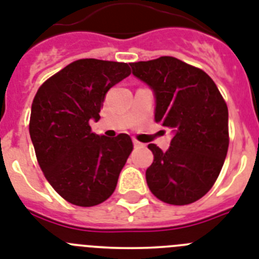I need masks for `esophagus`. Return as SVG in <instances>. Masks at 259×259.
<instances>
[{
	"label": "esophagus",
	"mask_w": 259,
	"mask_h": 259,
	"mask_svg": "<svg viewBox=\"0 0 259 259\" xmlns=\"http://www.w3.org/2000/svg\"><path fill=\"white\" fill-rule=\"evenodd\" d=\"M134 145L136 147V148H142V147H144V144H143V143H140V142H138L136 139H134Z\"/></svg>",
	"instance_id": "34e87169"
}]
</instances>
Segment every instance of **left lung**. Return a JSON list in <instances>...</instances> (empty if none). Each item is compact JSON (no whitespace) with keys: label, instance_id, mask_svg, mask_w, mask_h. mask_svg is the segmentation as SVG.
<instances>
[{"label":"left lung","instance_id":"left-lung-1","mask_svg":"<svg viewBox=\"0 0 259 259\" xmlns=\"http://www.w3.org/2000/svg\"><path fill=\"white\" fill-rule=\"evenodd\" d=\"M130 65L155 91V121L175 134L166 152L148 145L155 157L145 172L149 191L170 205L197 201L214 185L228 153L226 102L206 72L177 58Z\"/></svg>","mask_w":259,"mask_h":259}]
</instances>
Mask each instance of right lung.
Masks as SVG:
<instances>
[{
	"mask_svg": "<svg viewBox=\"0 0 259 259\" xmlns=\"http://www.w3.org/2000/svg\"><path fill=\"white\" fill-rule=\"evenodd\" d=\"M131 74L127 63L78 59L42 83L34 96L29 132L38 164L62 198L95 206L114 193L134 144L127 134H94L107 91Z\"/></svg>",
	"mask_w": 259,
	"mask_h": 259,
	"instance_id": "obj_1",
	"label": "right lung"
}]
</instances>
